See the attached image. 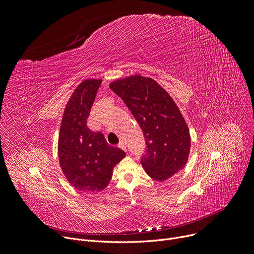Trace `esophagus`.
<instances>
[{
	"label": "esophagus",
	"instance_id": "1",
	"mask_svg": "<svg viewBox=\"0 0 254 254\" xmlns=\"http://www.w3.org/2000/svg\"><path fill=\"white\" fill-rule=\"evenodd\" d=\"M118 147H119V148H122L123 150H127V146H126V144H125V142H124V141H120V142H119V144H118Z\"/></svg>",
	"mask_w": 254,
	"mask_h": 254
}]
</instances>
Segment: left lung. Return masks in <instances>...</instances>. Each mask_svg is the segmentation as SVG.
<instances>
[{
    "label": "left lung",
    "mask_w": 254,
    "mask_h": 254,
    "mask_svg": "<svg viewBox=\"0 0 254 254\" xmlns=\"http://www.w3.org/2000/svg\"><path fill=\"white\" fill-rule=\"evenodd\" d=\"M130 110L146 140L141 164L147 175L165 181L189 161L190 134L178 106L155 80L141 75L117 79L109 84Z\"/></svg>",
    "instance_id": "obj_1"
}]
</instances>
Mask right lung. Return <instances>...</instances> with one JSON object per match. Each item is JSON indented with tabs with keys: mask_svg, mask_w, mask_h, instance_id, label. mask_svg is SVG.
<instances>
[{
	"mask_svg": "<svg viewBox=\"0 0 254 254\" xmlns=\"http://www.w3.org/2000/svg\"><path fill=\"white\" fill-rule=\"evenodd\" d=\"M101 79H85L73 91L64 111L58 144L64 177L78 190L99 192L108 186L114 167L126 156L107 143L101 131L87 127V118Z\"/></svg>",
	"mask_w": 254,
	"mask_h": 254,
	"instance_id": "1",
	"label": "right lung"
}]
</instances>
